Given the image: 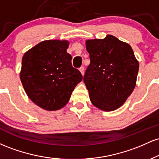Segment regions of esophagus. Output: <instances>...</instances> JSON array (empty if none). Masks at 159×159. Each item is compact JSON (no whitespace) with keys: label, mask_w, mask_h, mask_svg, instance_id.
Instances as JSON below:
<instances>
[{"label":"esophagus","mask_w":159,"mask_h":159,"mask_svg":"<svg viewBox=\"0 0 159 159\" xmlns=\"http://www.w3.org/2000/svg\"><path fill=\"white\" fill-rule=\"evenodd\" d=\"M79 71H80V72H81V73L82 75L84 74V68L83 66H81V68L79 69Z\"/></svg>","instance_id":"1"}]
</instances>
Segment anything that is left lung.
Listing matches in <instances>:
<instances>
[{
	"label": "left lung",
	"instance_id": "1",
	"mask_svg": "<svg viewBox=\"0 0 159 159\" xmlns=\"http://www.w3.org/2000/svg\"><path fill=\"white\" fill-rule=\"evenodd\" d=\"M90 63L84 76L90 99L105 111L119 108L136 85L139 63L132 47L112 35L86 41Z\"/></svg>",
	"mask_w": 159,
	"mask_h": 159
}]
</instances>
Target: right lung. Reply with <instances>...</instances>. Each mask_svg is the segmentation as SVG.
<instances>
[{
	"instance_id": "right-lung-1",
	"label": "right lung",
	"mask_w": 159,
	"mask_h": 159,
	"mask_svg": "<svg viewBox=\"0 0 159 159\" xmlns=\"http://www.w3.org/2000/svg\"><path fill=\"white\" fill-rule=\"evenodd\" d=\"M67 40H45L24 54L20 79L27 96L47 111H57L68 103L72 91L82 81L66 52Z\"/></svg>"
}]
</instances>
